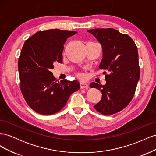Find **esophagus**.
Masks as SVG:
<instances>
[{
	"mask_svg": "<svg viewBox=\"0 0 156 156\" xmlns=\"http://www.w3.org/2000/svg\"><path fill=\"white\" fill-rule=\"evenodd\" d=\"M80 87H81V89H83V88H86V89H87V88H88V84H87V83H85L81 82V83H80Z\"/></svg>",
	"mask_w": 156,
	"mask_h": 156,
	"instance_id": "obj_1",
	"label": "esophagus"
}]
</instances>
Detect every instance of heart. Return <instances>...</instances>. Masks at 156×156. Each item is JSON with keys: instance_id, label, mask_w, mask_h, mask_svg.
I'll list each match as a JSON object with an SVG mask.
<instances>
[{"instance_id": "1", "label": "heart", "mask_w": 156, "mask_h": 156, "mask_svg": "<svg viewBox=\"0 0 156 156\" xmlns=\"http://www.w3.org/2000/svg\"><path fill=\"white\" fill-rule=\"evenodd\" d=\"M77 77H79V78H81V79H83V78L84 77L82 73H78V74H77Z\"/></svg>"}]
</instances>
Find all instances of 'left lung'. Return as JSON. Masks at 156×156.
Here are the masks:
<instances>
[{
	"mask_svg": "<svg viewBox=\"0 0 156 156\" xmlns=\"http://www.w3.org/2000/svg\"><path fill=\"white\" fill-rule=\"evenodd\" d=\"M87 31L102 45L99 68L105 70V85L92 83L90 86L102 94L101 100L94 107L102 115L115 114L128 105L135 94L140 78L137 48L130 36L112 28Z\"/></svg>",
	"mask_w": 156,
	"mask_h": 156,
	"instance_id": "obj_1",
	"label": "left lung"
}]
</instances>
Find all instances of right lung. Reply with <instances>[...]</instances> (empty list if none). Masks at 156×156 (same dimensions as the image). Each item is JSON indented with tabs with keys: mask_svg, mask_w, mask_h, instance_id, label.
<instances>
[{
	"mask_svg": "<svg viewBox=\"0 0 156 156\" xmlns=\"http://www.w3.org/2000/svg\"><path fill=\"white\" fill-rule=\"evenodd\" d=\"M76 33L60 29L38 31L23 46L18 60L20 89L27 104L40 115L60 111L80 88L76 80L58 81L51 72L56 63H62L64 44Z\"/></svg>",
	"mask_w": 156,
	"mask_h": 156,
	"instance_id": "add662e5",
	"label": "right lung"
}]
</instances>
